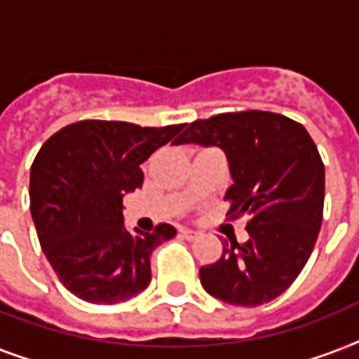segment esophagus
Masks as SVG:
<instances>
[{
  "instance_id": "34e87169",
  "label": "esophagus",
  "mask_w": 359,
  "mask_h": 359,
  "mask_svg": "<svg viewBox=\"0 0 359 359\" xmlns=\"http://www.w3.org/2000/svg\"><path fill=\"white\" fill-rule=\"evenodd\" d=\"M180 236H184L186 240H196L199 238V233L194 229H180Z\"/></svg>"
}]
</instances>
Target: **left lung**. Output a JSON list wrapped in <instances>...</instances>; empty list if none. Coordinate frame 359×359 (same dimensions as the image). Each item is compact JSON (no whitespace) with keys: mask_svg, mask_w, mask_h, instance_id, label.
Instances as JSON below:
<instances>
[{"mask_svg":"<svg viewBox=\"0 0 359 359\" xmlns=\"http://www.w3.org/2000/svg\"><path fill=\"white\" fill-rule=\"evenodd\" d=\"M219 147L233 184V219L248 218V242L224 240L218 261L201 266L203 289L231 306L278 298L306 266L324 210V163L300 123L272 111H236L199 119L173 141Z\"/></svg>","mask_w":359,"mask_h":359,"instance_id":"8db88e82","label":"left lung"}]
</instances>
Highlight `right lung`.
<instances>
[{"instance_id": "add662e5", "label": "right lung", "mask_w": 359, "mask_h": 359, "mask_svg": "<svg viewBox=\"0 0 359 359\" xmlns=\"http://www.w3.org/2000/svg\"><path fill=\"white\" fill-rule=\"evenodd\" d=\"M182 128L78 121L36 152L31 218L48 262L74 296L117 304L149 287L151 253L177 231L169 224L152 233L126 231L123 197L143 184L141 163Z\"/></svg>"}]
</instances>
